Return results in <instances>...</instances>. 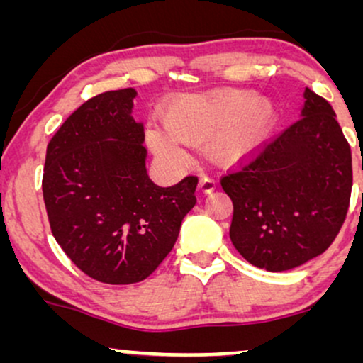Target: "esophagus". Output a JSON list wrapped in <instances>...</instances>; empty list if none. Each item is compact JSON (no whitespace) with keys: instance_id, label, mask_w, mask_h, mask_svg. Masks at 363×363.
<instances>
[{"instance_id":"1","label":"esophagus","mask_w":363,"mask_h":363,"mask_svg":"<svg viewBox=\"0 0 363 363\" xmlns=\"http://www.w3.org/2000/svg\"><path fill=\"white\" fill-rule=\"evenodd\" d=\"M215 187H216V181L213 177L203 176L201 179H199V191H201V193H205V194L211 193Z\"/></svg>"}]
</instances>
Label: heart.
<instances>
[{"instance_id":"b5f03b06","label":"heart","mask_w":363,"mask_h":363,"mask_svg":"<svg viewBox=\"0 0 363 363\" xmlns=\"http://www.w3.org/2000/svg\"><path fill=\"white\" fill-rule=\"evenodd\" d=\"M277 111L254 90L222 89L208 94L181 95L162 112L165 129H148V143L160 157L181 160L184 143L211 138V150L227 164L254 155L268 140Z\"/></svg>"}]
</instances>
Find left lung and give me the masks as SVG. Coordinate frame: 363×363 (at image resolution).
<instances>
[{
    "label": "left lung",
    "instance_id": "1",
    "mask_svg": "<svg viewBox=\"0 0 363 363\" xmlns=\"http://www.w3.org/2000/svg\"><path fill=\"white\" fill-rule=\"evenodd\" d=\"M302 118L220 179L230 239L257 268L286 272L323 254L347 218L352 150L326 99L303 91Z\"/></svg>",
    "mask_w": 363,
    "mask_h": 363
}]
</instances>
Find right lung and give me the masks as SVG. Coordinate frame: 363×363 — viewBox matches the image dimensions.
Instances as JSON below:
<instances>
[{"instance_id":"1","label":"right lung","mask_w":363,"mask_h":363,"mask_svg":"<svg viewBox=\"0 0 363 363\" xmlns=\"http://www.w3.org/2000/svg\"><path fill=\"white\" fill-rule=\"evenodd\" d=\"M135 97V89H123L89 99L45 152L43 194L54 239L78 269L109 285L155 272L196 205V176L170 187L148 177Z\"/></svg>"}]
</instances>
